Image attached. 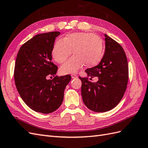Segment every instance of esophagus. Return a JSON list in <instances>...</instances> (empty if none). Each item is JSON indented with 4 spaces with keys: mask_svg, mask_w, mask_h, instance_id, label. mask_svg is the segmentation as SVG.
I'll return each mask as SVG.
<instances>
[{
    "mask_svg": "<svg viewBox=\"0 0 148 148\" xmlns=\"http://www.w3.org/2000/svg\"><path fill=\"white\" fill-rule=\"evenodd\" d=\"M71 78H72L73 79L77 78H78V76H77V75H75V74H72V75H71Z\"/></svg>",
    "mask_w": 148,
    "mask_h": 148,
    "instance_id": "1",
    "label": "esophagus"
}]
</instances>
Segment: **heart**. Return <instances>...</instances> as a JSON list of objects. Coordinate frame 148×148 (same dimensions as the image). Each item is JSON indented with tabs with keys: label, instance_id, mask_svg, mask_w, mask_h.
I'll return each instance as SVG.
<instances>
[{
	"label": "heart",
	"instance_id": "obj_1",
	"mask_svg": "<svg viewBox=\"0 0 148 148\" xmlns=\"http://www.w3.org/2000/svg\"><path fill=\"white\" fill-rule=\"evenodd\" d=\"M102 39L91 33H77L67 35L63 40H58L52 50V56L58 63H63L73 53L74 56L61 66L62 73H72L84 64L93 66L102 59Z\"/></svg>",
	"mask_w": 148,
	"mask_h": 148
}]
</instances>
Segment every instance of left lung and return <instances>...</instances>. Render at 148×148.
<instances>
[{
	"label": "left lung",
	"instance_id": "1",
	"mask_svg": "<svg viewBox=\"0 0 148 148\" xmlns=\"http://www.w3.org/2000/svg\"><path fill=\"white\" fill-rule=\"evenodd\" d=\"M105 53L97 66L85 70L88 77H97V82L88 78L82 80V96L84 104L96 112L114 109L124 95L128 81V65L123 47L117 41L104 34Z\"/></svg>",
	"mask_w": 148,
	"mask_h": 148
}]
</instances>
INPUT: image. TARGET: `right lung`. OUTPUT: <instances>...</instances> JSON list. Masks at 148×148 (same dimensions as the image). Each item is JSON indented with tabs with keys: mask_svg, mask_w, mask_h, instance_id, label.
Wrapping results in <instances>:
<instances>
[{
	"mask_svg": "<svg viewBox=\"0 0 148 148\" xmlns=\"http://www.w3.org/2000/svg\"><path fill=\"white\" fill-rule=\"evenodd\" d=\"M53 31L36 35L21 46L16 56L14 79L21 99L30 109L42 114L56 110L64 100V90L71 76L54 77L58 67L52 60L56 38Z\"/></svg>",
	"mask_w": 148,
	"mask_h": 148,
	"instance_id": "right-lung-1",
	"label": "right lung"
}]
</instances>
